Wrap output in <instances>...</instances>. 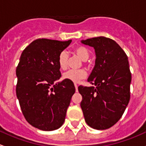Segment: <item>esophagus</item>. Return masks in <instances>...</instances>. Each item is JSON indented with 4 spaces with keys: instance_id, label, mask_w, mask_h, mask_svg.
Instances as JSON below:
<instances>
[{
    "instance_id": "34e87169",
    "label": "esophagus",
    "mask_w": 146,
    "mask_h": 146,
    "mask_svg": "<svg viewBox=\"0 0 146 146\" xmlns=\"http://www.w3.org/2000/svg\"><path fill=\"white\" fill-rule=\"evenodd\" d=\"M75 89H76V92H78V85L76 84H74Z\"/></svg>"
}]
</instances>
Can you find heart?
<instances>
[{
	"mask_svg": "<svg viewBox=\"0 0 146 146\" xmlns=\"http://www.w3.org/2000/svg\"><path fill=\"white\" fill-rule=\"evenodd\" d=\"M74 53L76 54L82 60L85 61L89 57V52L86 48L82 46H76L73 49ZM68 54L66 51H62L58 56V64L61 70H66L68 62ZM86 76V72L84 69L80 70H70L64 73L63 78L67 80L71 81L74 83H78Z\"/></svg>",
	"mask_w": 146,
	"mask_h": 146,
	"instance_id": "heart-1",
	"label": "heart"
}]
</instances>
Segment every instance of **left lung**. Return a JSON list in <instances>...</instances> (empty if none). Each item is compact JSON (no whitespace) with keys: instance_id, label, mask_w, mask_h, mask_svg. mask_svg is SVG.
<instances>
[{"instance_id":"obj_1","label":"left lung","mask_w":146,"mask_h":146,"mask_svg":"<svg viewBox=\"0 0 146 146\" xmlns=\"http://www.w3.org/2000/svg\"><path fill=\"white\" fill-rule=\"evenodd\" d=\"M82 43L95 49V66L88 82L96 87H78L82 96L80 106L87 124L104 130L117 122L129 102L131 74L128 57L111 38L95 37Z\"/></svg>"}]
</instances>
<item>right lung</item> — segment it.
<instances>
[{"label":"right lung","instance_id":"right-lung-1","mask_svg":"<svg viewBox=\"0 0 146 146\" xmlns=\"http://www.w3.org/2000/svg\"><path fill=\"white\" fill-rule=\"evenodd\" d=\"M72 40L38 38L23 50L16 69V94L27 121L43 131L59 129L75 93L71 81L61 77L58 56Z\"/></svg>","mask_w":146,"mask_h":146}]
</instances>
